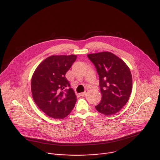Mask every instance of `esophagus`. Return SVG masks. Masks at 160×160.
I'll return each instance as SVG.
<instances>
[{
  "label": "esophagus",
  "mask_w": 160,
  "mask_h": 160,
  "mask_svg": "<svg viewBox=\"0 0 160 160\" xmlns=\"http://www.w3.org/2000/svg\"><path fill=\"white\" fill-rule=\"evenodd\" d=\"M87 90H85V92L80 93V96H84L85 95H86V94H87Z\"/></svg>",
  "instance_id": "esophagus-1"
}]
</instances>
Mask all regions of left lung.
Segmentation results:
<instances>
[{"label":"left lung","mask_w":160,"mask_h":160,"mask_svg":"<svg viewBox=\"0 0 160 160\" xmlns=\"http://www.w3.org/2000/svg\"><path fill=\"white\" fill-rule=\"evenodd\" d=\"M95 65L99 76L102 94L96 109L105 115L118 112L128 102L132 88V77L126 63L110 52L87 55Z\"/></svg>","instance_id":"left-lung-1"}]
</instances>
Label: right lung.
Listing matches in <instances>:
<instances>
[{
	"label": "right lung",
	"instance_id": "add662e5",
	"mask_svg": "<svg viewBox=\"0 0 160 160\" xmlns=\"http://www.w3.org/2000/svg\"><path fill=\"white\" fill-rule=\"evenodd\" d=\"M76 55L51 56L35 69L31 83L33 99L37 106L52 118L63 119L73 109L77 96L65 77Z\"/></svg>",
	"mask_w": 160,
	"mask_h": 160
}]
</instances>
